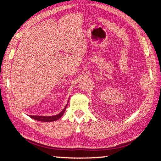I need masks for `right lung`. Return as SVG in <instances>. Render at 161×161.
I'll return each instance as SVG.
<instances>
[{"label": "right lung", "instance_id": "obj_1", "mask_svg": "<svg viewBox=\"0 0 161 161\" xmlns=\"http://www.w3.org/2000/svg\"><path fill=\"white\" fill-rule=\"evenodd\" d=\"M67 106L65 107V108H64L62 111H61L60 113L58 115L55 116H31L30 115L29 116L31 118L35 120H37V121H45V122H51V121H56V120H58L59 118H61L62 116L63 115L64 113V111L66 109Z\"/></svg>", "mask_w": 161, "mask_h": 161}]
</instances>
